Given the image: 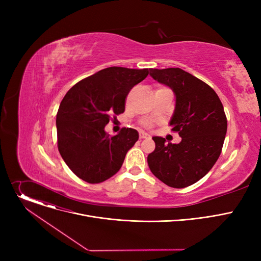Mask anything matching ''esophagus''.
I'll return each mask as SVG.
<instances>
[{"mask_svg":"<svg viewBox=\"0 0 261 261\" xmlns=\"http://www.w3.org/2000/svg\"><path fill=\"white\" fill-rule=\"evenodd\" d=\"M149 134H147V133H145V132H143V131H141L140 132V139L142 140V139H147V138H149Z\"/></svg>","mask_w":261,"mask_h":261,"instance_id":"34e87169","label":"esophagus"}]
</instances>
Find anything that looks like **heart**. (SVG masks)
Masks as SVG:
<instances>
[{
	"mask_svg": "<svg viewBox=\"0 0 261 261\" xmlns=\"http://www.w3.org/2000/svg\"><path fill=\"white\" fill-rule=\"evenodd\" d=\"M144 126H145V127H150V122H145Z\"/></svg>",
	"mask_w": 261,
	"mask_h": 261,
	"instance_id": "obj_1",
	"label": "heart"
}]
</instances>
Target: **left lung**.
<instances>
[{
  "label": "left lung",
  "mask_w": 261,
  "mask_h": 261,
  "mask_svg": "<svg viewBox=\"0 0 261 261\" xmlns=\"http://www.w3.org/2000/svg\"><path fill=\"white\" fill-rule=\"evenodd\" d=\"M150 76L175 95L169 125L182 141L166 144L164 138L153 136L155 149L147 158L148 166L170 187L190 186L202 179L220 156L227 130L222 102L208 85L182 68H150Z\"/></svg>",
  "instance_id": "left-lung-1"
}]
</instances>
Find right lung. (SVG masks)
<instances>
[{
    "instance_id": "obj_1",
    "label": "right lung",
    "mask_w": 261,
    "mask_h": 261,
    "mask_svg": "<svg viewBox=\"0 0 261 261\" xmlns=\"http://www.w3.org/2000/svg\"><path fill=\"white\" fill-rule=\"evenodd\" d=\"M148 74V68L107 67L82 79L65 94L56 117L58 150L81 180L101 183L120 169L139 140V132L122 128L110 138L105 127L113 115L125 111L130 90Z\"/></svg>"
}]
</instances>
